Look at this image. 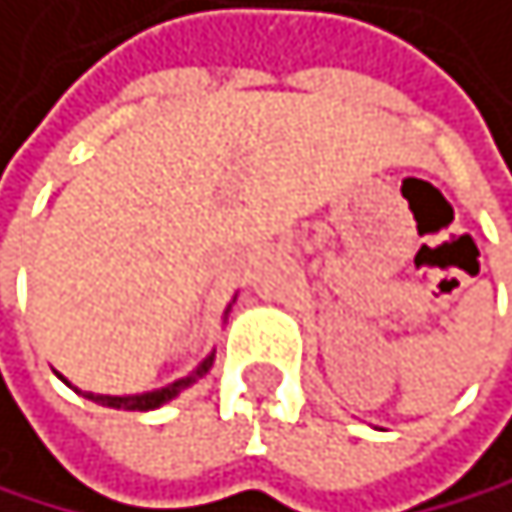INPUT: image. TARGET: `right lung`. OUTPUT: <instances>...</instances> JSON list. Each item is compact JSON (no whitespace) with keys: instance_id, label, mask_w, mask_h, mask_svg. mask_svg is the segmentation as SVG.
<instances>
[{"instance_id":"1","label":"right lung","mask_w":512,"mask_h":512,"mask_svg":"<svg viewBox=\"0 0 512 512\" xmlns=\"http://www.w3.org/2000/svg\"><path fill=\"white\" fill-rule=\"evenodd\" d=\"M210 365H213V352L207 355V359L194 368L188 377H179V381H172V384H166V387H160V390H150V393H135V396H103V393H84L87 400H94V403H100V406H109V409H131V412H150V409H160L163 403H169V400H176V396L185 390V387H191L198 377H204L207 371H210ZM62 377V374H59ZM65 381V377H62ZM68 384V381H65Z\"/></svg>"}]
</instances>
